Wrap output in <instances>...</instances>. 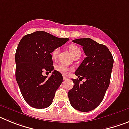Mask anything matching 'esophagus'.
<instances>
[{
  "label": "esophagus",
  "instance_id": "34e87169",
  "mask_svg": "<svg viewBox=\"0 0 129 129\" xmlns=\"http://www.w3.org/2000/svg\"><path fill=\"white\" fill-rule=\"evenodd\" d=\"M68 79V77H67V76H63V79L64 81H66V80H67V79Z\"/></svg>",
  "mask_w": 129,
  "mask_h": 129
}]
</instances>
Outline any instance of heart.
Masks as SVG:
<instances>
[{
  "mask_svg": "<svg viewBox=\"0 0 129 129\" xmlns=\"http://www.w3.org/2000/svg\"><path fill=\"white\" fill-rule=\"evenodd\" d=\"M68 50L70 51V53L73 57H75L77 55H81V51L79 49V48L77 46L75 45V44H71L68 47ZM59 52V48H55L54 49L52 52V57L53 59H55L58 55V53ZM55 70L61 73L62 74H67L70 70V68L68 67L67 66L64 65V64H59L55 66Z\"/></svg>",
  "mask_w": 129,
  "mask_h": 129,
  "instance_id": "b5f03b06",
  "label": "heart"
}]
</instances>
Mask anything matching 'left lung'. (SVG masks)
I'll return each instance as SVG.
<instances>
[{
  "instance_id": "8db88e82",
  "label": "left lung",
  "mask_w": 129,
  "mask_h": 129,
  "mask_svg": "<svg viewBox=\"0 0 129 129\" xmlns=\"http://www.w3.org/2000/svg\"><path fill=\"white\" fill-rule=\"evenodd\" d=\"M83 46L86 55L75 75L86 81L80 83L72 79L74 86L68 92L69 101L81 112L94 110L101 103L110 84L114 59L109 48L90 38L73 40Z\"/></svg>"
}]
</instances>
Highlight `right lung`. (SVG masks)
<instances>
[{
  "instance_id": "obj_1",
  "label": "right lung",
  "mask_w": 129,
  "mask_h": 129,
  "mask_svg": "<svg viewBox=\"0 0 129 129\" xmlns=\"http://www.w3.org/2000/svg\"><path fill=\"white\" fill-rule=\"evenodd\" d=\"M68 40L37 31L24 35L19 42L15 53V77L22 97L31 107L45 109L52 103L63 78L57 70L48 78L43 73L53 71L51 53Z\"/></svg>"
}]
</instances>
